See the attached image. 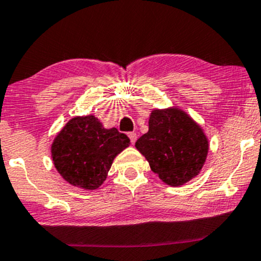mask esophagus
Wrapping results in <instances>:
<instances>
[{
	"label": "esophagus",
	"instance_id": "34e87169",
	"mask_svg": "<svg viewBox=\"0 0 261 261\" xmlns=\"http://www.w3.org/2000/svg\"><path fill=\"white\" fill-rule=\"evenodd\" d=\"M128 137H129L132 144H134V143H136V140H137V134L134 133V132H129V133H128Z\"/></svg>",
	"mask_w": 261,
	"mask_h": 261
}]
</instances>
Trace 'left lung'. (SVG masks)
<instances>
[{"label": "left lung", "instance_id": "left-lung-1", "mask_svg": "<svg viewBox=\"0 0 261 261\" xmlns=\"http://www.w3.org/2000/svg\"><path fill=\"white\" fill-rule=\"evenodd\" d=\"M136 148L166 185L180 186L200 174L208 139L186 112L172 107L151 111L149 130L137 140Z\"/></svg>", "mask_w": 261, "mask_h": 261}]
</instances>
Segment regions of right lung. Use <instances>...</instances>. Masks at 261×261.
Returning <instances> with one entry per match:
<instances>
[{
    "mask_svg": "<svg viewBox=\"0 0 261 261\" xmlns=\"http://www.w3.org/2000/svg\"><path fill=\"white\" fill-rule=\"evenodd\" d=\"M129 144L125 134L106 129L95 116L74 117L55 137L51 158L70 185L96 190L106 180L113 159Z\"/></svg>",
    "mask_w": 261,
    "mask_h": 261,
    "instance_id": "add662e5",
    "label": "right lung"
}]
</instances>
